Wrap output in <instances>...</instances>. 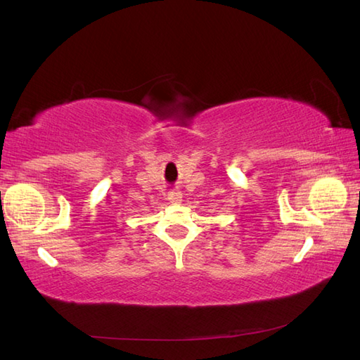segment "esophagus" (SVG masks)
Returning <instances> with one entry per match:
<instances>
[{
	"label": "esophagus",
	"mask_w": 360,
	"mask_h": 360,
	"mask_svg": "<svg viewBox=\"0 0 360 360\" xmlns=\"http://www.w3.org/2000/svg\"><path fill=\"white\" fill-rule=\"evenodd\" d=\"M181 198H182L181 191H178V190H170L169 191V200H172V202H179Z\"/></svg>",
	"instance_id": "34e87169"
}]
</instances>
